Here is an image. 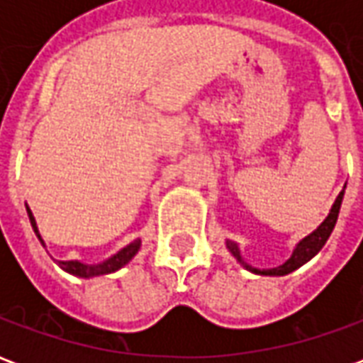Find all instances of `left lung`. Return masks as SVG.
Segmentation results:
<instances>
[{"label":"left lung","instance_id":"obj_1","mask_svg":"<svg viewBox=\"0 0 363 363\" xmlns=\"http://www.w3.org/2000/svg\"><path fill=\"white\" fill-rule=\"evenodd\" d=\"M342 198H344V190L338 194V198L335 200V204L330 208V213L327 216V220L320 223L319 228L313 231L311 235H307L303 241H299L296 249H294V255L289 257V260H286L281 267L278 268H270V270H259V268H252L249 267L243 259H241V255H239V247L233 241H228V249L231 251V255L235 257L241 264H243L247 270H251L255 274H262V276H284V274L294 272L296 268H299L301 264H305L307 260L313 259L317 252L323 249V245L327 243V239L333 233V229L336 225V220H338V212H340V204H342Z\"/></svg>","mask_w":363,"mask_h":363}]
</instances>
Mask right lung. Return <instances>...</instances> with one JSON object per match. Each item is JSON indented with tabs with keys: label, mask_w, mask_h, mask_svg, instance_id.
<instances>
[{
	"label": "right lung",
	"mask_w": 363,
	"mask_h": 363,
	"mask_svg": "<svg viewBox=\"0 0 363 363\" xmlns=\"http://www.w3.org/2000/svg\"><path fill=\"white\" fill-rule=\"evenodd\" d=\"M27 213H28V220H30V225H33V229H35L36 237H38V241L44 245L43 237H40V233H38V228H36V221H35V216H33V212H30V208L27 206ZM140 239L138 241H134V243H130L128 247H124L122 251H118L112 259L104 260V262H101V264H83V262H79V260H60L58 264L66 272L74 274V276H79V278H91V276H101V274H111V272H116L118 268H122L124 264H128L130 260L134 259L135 252H138V249H140Z\"/></svg>",
	"instance_id": "obj_1"
}]
</instances>
